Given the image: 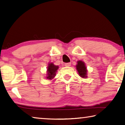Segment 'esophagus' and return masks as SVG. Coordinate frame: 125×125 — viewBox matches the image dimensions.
Returning a JSON list of instances; mask_svg holds the SVG:
<instances>
[{
    "mask_svg": "<svg viewBox=\"0 0 125 125\" xmlns=\"http://www.w3.org/2000/svg\"><path fill=\"white\" fill-rule=\"evenodd\" d=\"M71 65V63H64V66L66 67H69Z\"/></svg>",
    "mask_w": 125,
    "mask_h": 125,
    "instance_id": "1",
    "label": "esophagus"
}]
</instances>
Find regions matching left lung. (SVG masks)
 <instances>
[{
  "label": "left lung",
  "instance_id": "obj_1",
  "mask_svg": "<svg viewBox=\"0 0 125 125\" xmlns=\"http://www.w3.org/2000/svg\"><path fill=\"white\" fill-rule=\"evenodd\" d=\"M76 69L78 71V74L81 77L86 78L87 77V68L83 62L81 61H78L77 62V64L76 65Z\"/></svg>",
  "mask_w": 125,
  "mask_h": 125
}]
</instances>
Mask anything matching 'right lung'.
I'll return each mask as SVG.
<instances>
[{"label": "right lung", "instance_id": "1", "mask_svg": "<svg viewBox=\"0 0 125 125\" xmlns=\"http://www.w3.org/2000/svg\"><path fill=\"white\" fill-rule=\"evenodd\" d=\"M58 69V66H55L53 63H49L47 68V78L48 80H51L54 78L55 76V73H56L57 70Z\"/></svg>", "mask_w": 125, "mask_h": 125}]
</instances>
